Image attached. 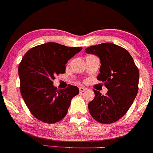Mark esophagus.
Returning a JSON list of instances; mask_svg holds the SVG:
<instances>
[{
    "label": "esophagus",
    "instance_id": "obj_1",
    "mask_svg": "<svg viewBox=\"0 0 153 153\" xmlns=\"http://www.w3.org/2000/svg\"><path fill=\"white\" fill-rule=\"evenodd\" d=\"M87 90V89L86 88V87H79V91L81 92V93H82V92L85 91V90Z\"/></svg>",
    "mask_w": 153,
    "mask_h": 153
}]
</instances>
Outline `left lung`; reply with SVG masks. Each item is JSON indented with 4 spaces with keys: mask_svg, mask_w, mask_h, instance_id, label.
Returning a JSON list of instances; mask_svg holds the SVG:
<instances>
[{
    "mask_svg": "<svg viewBox=\"0 0 153 153\" xmlns=\"http://www.w3.org/2000/svg\"><path fill=\"white\" fill-rule=\"evenodd\" d=\"M85 51L99 57L97 79L108 90L105 96L93 90L95 97L88 104L90 114L101 123L116 122L126 114L137 96L138 69L127 50L111 42L88 47Z\"/></svg>",
    "mask_w": 153,
    "mask_h": 153,
    "instance_id": "1",
    "label": "left lung"
}]
</instances>
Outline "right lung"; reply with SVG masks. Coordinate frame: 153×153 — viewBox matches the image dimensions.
Listing matches in <instances>:
<instances>
[{"label": "right lung", "mask_w": 153, "mask_h": 153, "mask_svg": "<svg viewBox=\"0 0 153 153\" xmlns=\"http://www.w3.org/2000/svg\"><path fill=\"white\" fill-rule=\"evenodd\" d=\"M82 49L47 42L30 48L19 66L20 91L34 117L45 123H55L65 117L71 100L79 93L69 84L57 90L53 85L55 75L65 73L68 60Z\"/></svg>", "instance_id": "right-lung-1"}]
</instances>
